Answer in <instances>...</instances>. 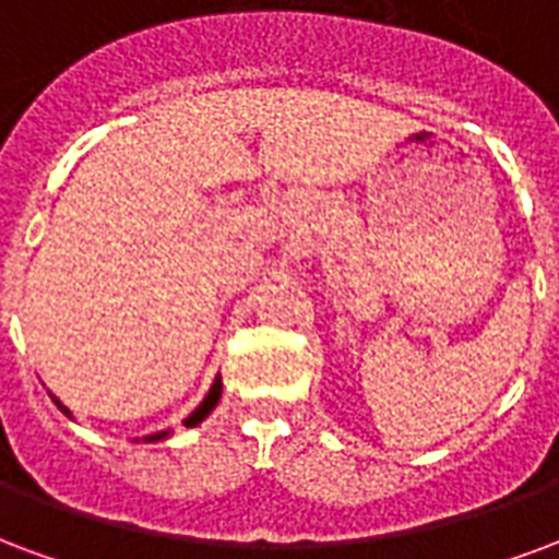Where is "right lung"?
<instances>
[{
  "label": "right lung",
  "instance_id": "obj_1",
  "mask_svg": "<svg viewBox=\"0 0 559 559\" xmlns=\"http://www.w3.org/2000/svg\"><path fill=\"white\" fill-rule=\"evenodd\" d=\"M219 393H223V384H219V378H217V381H214V384H211V390H207V396L202 399V405H199V408H195L193 414H190V417L185 419V426H199V423H202V419H205L207 414H211V411L217 408ZM52 402H56V405H59V411H62V414H68V417H71V411L64 408V405H62V402H59V399L52 396ZM166 435H169V431H160V435H148V438H145V441H163V438H166Z\"/></svg>",
  "mask_w": 559,
  "mask_h": 559
}]
</instances>
